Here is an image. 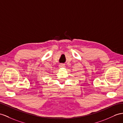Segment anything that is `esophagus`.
I'll return each mask as SVG.
<instances>
[{
    "instance_id": "obj_1",
    "label": "esophagus",
    "mask_w": 123,
    "mask_h": 123,
    "mask_svg": "<svg viewBox=\"0 0 123 123\" xmlns=\"http://www.w3.org/2000/svg\"><path fill=\"white\" fill-rule=\"evenodd\" d=\"M59 67L60 68H65V66L64 64H61L59 65Z\"/></svg>"
}]
</instances>
